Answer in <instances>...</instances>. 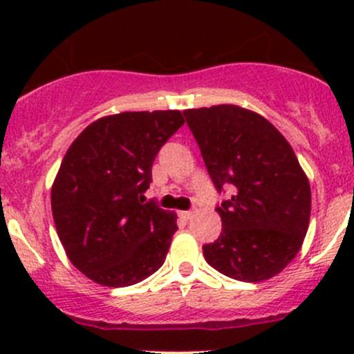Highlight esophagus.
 <instances>
[{
  "label": "esophagus",
  "mask_w": 354,
  "mask_h": 354,
  "mask_svg": "<svg viewBox=\"0 0 354 354\" xmlns=\"http://www.w3.org/2000/svg\"><path fill=\"white\" fill-rule=\"evenodd\" d=\"M194 214H195V210H185V212H180V216L183 217L185 221H190L192 217H194Z\"/></svg>",
  "instance_id": "esophagus-1"
}]
</instances>
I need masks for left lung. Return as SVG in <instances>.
Here are the masks:
<instances>
[{
    "instance_id": "8db88e82",
    "label": "left lung",
    "mask_w": 354,
    "mask_h": 354,
    "mask_svg": "<svg viewBox=\"0 0 354 354\" xmlns=\"http://www.w3.org/2000/svg\"><path fill=\"white\" fill-rule=\"evenodd\" d=\"M217 192L233 188L216 210L223 231L203 245L224 276L260 283L296 257L308 231L312 194L289 142L272 123L240 106L183 111Z\"/></svg>"
}]
</instances>
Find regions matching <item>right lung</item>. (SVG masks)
I'll return each instance as SVG.
<instances>
[{"mask_svg": "<svg viewBox=\"0 0 354 354\" xmlns=\"http://www.w3.org/2000/svg\"><path fill=\"white\" fill-rule=\"evenodd\" d=\"M185 123L180 111L99 118L73 140L51 188V209L70 262L101 286L137 284L164 263L176 214L145 202L152 162Z\"/></svg>", "mask_w": 354, "mask_h": 354, "instance_id": "obj_1", "label": "right lung"}]
</instances>
